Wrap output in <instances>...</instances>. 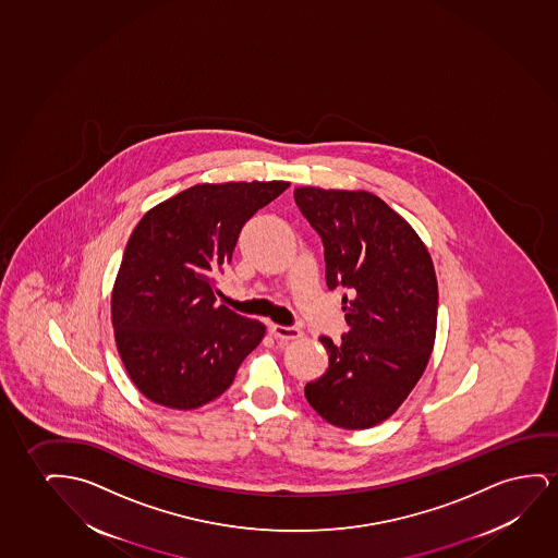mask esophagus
I'll list each match as a JSON object with an SVG mask.
<instances>
[{"instance_id":"34e87169","label":"esophagus","mask_w":558,"mask_h":558,"mask_svg":"<svg viewBox=\"0 0 558 558\" xmlns=\"http://www.w3.org/2000/svg\"><path fill=\"white\" fill-rule=\"evenodd\" d=\"M270 333H272L276 339H280V341H291V339H298V337H301V329L272 324V326H270Z\"/></svg>"}]
</instances>
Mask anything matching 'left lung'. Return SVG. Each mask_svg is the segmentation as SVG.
Masks as SVG:
<instances>
[{"instance_id":"left-lung-1","label":"left lung","mask_w":558,"mask_h":558,"mask_svg":"<svg viewBox=\"0 0 558 558\" xmlns=\"http://www.w3.org/2000/svg\"><path fill=\"white\" fill-rule=\"evenodd\" d=\"M293 198L322 238L329 290H349V331L337 343L320 337L329 367L306 383V400L336 427H374L397 412L430 359L433 260L415 230L375 194L301 186Z\"/></svg>"}]
</instances>
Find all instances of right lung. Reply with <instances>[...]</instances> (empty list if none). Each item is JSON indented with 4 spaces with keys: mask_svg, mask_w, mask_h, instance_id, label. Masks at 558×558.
Returning <instances> with one entry per match:
<instances>
[{
    "mask_svg": "<svg viewBox=\"0 0 558 558\" xmlns=\"http://www.w3.org/2000/svg\"><path fill=\"white\" fill-rule=\"evenodd\" d=\"M288 186L196 184L138 221L116 276L112 326L123 366L148 400L173 410L211 402L265 337L259 320L215 305V276L245 221Z\"/></svg>",
    "mask_w": 558,
    "mask_h": 558,
    "instance_id": "right-lung-1",
    "label": "right lung"
}]
</instances>
